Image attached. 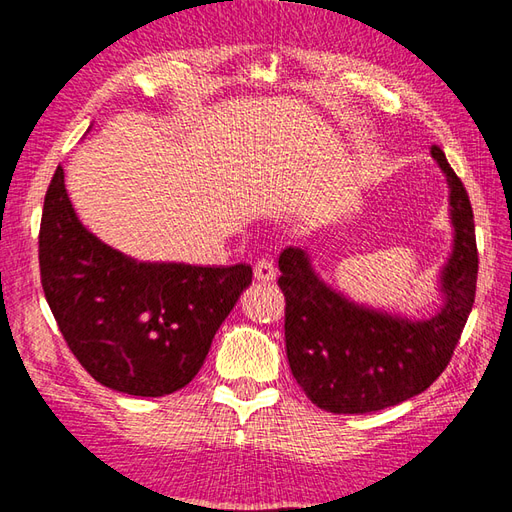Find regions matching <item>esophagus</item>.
I'll return each instance as SVG.
<instances>
[{
    "instance_id": "1",
    "label": "esophagus",
    "mask_w": 512,
    "mask_h": 512,
    "mask_svg": "<svg viewBox=\"0 0 512 512\" xmlns=\"http://www.w3.org/2000/svg\"><path fill=\"white\" fill-rule=\"evenodd\" d=\"M277 277V270L273 259H259L255 264V279L262 281V284H268V281H275Z\"/></svg>"
}]
</instances>
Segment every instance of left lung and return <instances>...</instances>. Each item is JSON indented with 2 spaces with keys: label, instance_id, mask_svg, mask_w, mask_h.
<instances>
[{
  "label": "left lung",
  "instance_id": "8db88e82",
  "mask_svg": "<svg viewBox=\"0 0 512 512\" xmlns=\"http://www.w3.org/2000/svg\"><path fill=\"white\" fill-rule=\"evenodd\" d=\"M431 158L447 178L453 244L438 273L440 308L429 317L374 308L321 279L308 248L279 255L286 297V354L299 387L332 413L380 411L422 394L458 345L475 301L477 246L464 184L440 147Z\"/></svg>",
  "mask_w": 512,
  "mask_h": 512
}]
</instances>
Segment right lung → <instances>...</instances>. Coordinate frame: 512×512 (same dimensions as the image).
I'll return each instance as SVG.
<instances>
[{
	"instance_id": "right-lung-1",
	"label": "right lung",
	"mask_w": 512,
	"mask_h": 512,
	"mask_svg": "<svg viewBox=\"0 0 512 512\" xmlns=\"http://www.w3.org/2000/svg\"><path fill=\"white\" fill-rule=\"evenodd\" d=\"M41 286L72 354L94 380L158 398L189 385L253 268L140 262L76 217L54 171L39 231Z\"/></svg>"
}]
</instances>
